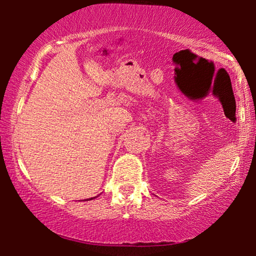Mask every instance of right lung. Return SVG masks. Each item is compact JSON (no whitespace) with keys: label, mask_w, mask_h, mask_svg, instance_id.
<instances>
[{"label":"right lung","mask_w":256,"mask_h":256,"mask_svg":"<svg viewBox=\"0 0 256 256\" xmlns=\"http://www.w3.org/2000/svg\"><path fill=\"white\" fill-rule=\"evenodd\" d=\"M90 200H91V198H90Z\"/></svg>","instance_id":"1"}]
</instances>
